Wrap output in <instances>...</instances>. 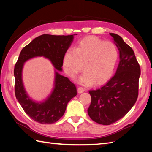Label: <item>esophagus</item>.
<instances>
[{
  "mask_svg": "<svg viewBox=\"0 0 152 152\" xmlns=\"http://www.w3.org/2000/svg\"><path fill=\"white\" fill-rule=\"evenodd\" d=\"M84 91H85V89L83 88H82V87H79V88H78V93H82Z\"/></svg>",
  "mask_w": 152,
  "mask_h": 152,
  "instance_id": "esophagus-1",
  "label": "esophagus"
}]
</instances>
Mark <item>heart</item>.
Masks as SVG:
<instances>
[{
  "instance_id": "1",
  "label": "heart",
  "mask_w": 152,
  "mask_h": 152,
  "mask_svg": "<svg viewBox=\"0 0 152 152\" xmlns=\"http://www.w3.org/2000/svg\"><path fill=\"white\" fill-rule=\"evenodd\" d=\"M118 58L115 44L101 40L95 36L83 38L74 49L67 50L64 53L63 67L64 72L74 78L82 69L84 73L80 82L89 86L106 82L112 76Z\"/></svg>"
}]
</instances>
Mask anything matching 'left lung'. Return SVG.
<instances>
[{
  "label": "left lung",
  "instance_id": "8db88e82",
  "mask_svg": "<svg viewBox=\"0 0 152 152\" xmlns=\"http://www.w3.org/2000/svg\"><path fill=\"white\" fill-rule=\"evenodd\" d=\"M119 52L120 61L115 75L97 89L90 90L91 102L88 110L93 121L108 125L127 114L138 95L140 68L133 49L123 38L110 33Z\"/></svg>",
  "mask_w": 152,
  "mask_h": 152
}]
</instances>
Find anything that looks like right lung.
Instances as JSON below:
<instances>
[{
	"label": "right lung",
	"instance_id": "obj_1",
	"mask_svg": "<svg viewBox=\"0 0 152 152\" xmlns=\"http://www.w3.org/2000/svg\"><path fill=\"white\" fill-rule=\"evenodd\" d=\"M74 35L56 36L44 34L35 38L23 48L15 64V94L25 113L35 121L51 124L57 121L66 110L68 102L77 95L75 85L58 72L62 71L63 57L72 43ZM43 56L56 68L54 88L51 95L43 102L33 101L24 88L22 80L23 64L28 59Z\"/></svg>",
	"mask_w": 152,
	"mask_h": 152
}]
</instances>
